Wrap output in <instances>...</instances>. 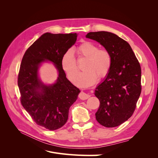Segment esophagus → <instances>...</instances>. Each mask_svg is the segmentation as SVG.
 Masks as SVG:
<instances>
[{"label":"esophagus","instance_id":"obj_1","mask_svg":"<svg viewBox=\"0 0 158 158\" xmlns=\"http://www.w3.org/2000/svg\"><path fill=\"white\" fill-rule=\"evenodd\" d=\"M89 96H90V95L88 94H86L85 92H83V91H81V92L79 94V98L82 100L87 99L88 98H89Z\"/></svg>","mask_w":158,"mask_h":158}]
</instances>
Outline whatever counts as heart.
<instances>
[{"label": "heart", "mask_w": 158, "mask_h": 158, "mask_svg": "<svg viewBox=\"0 0 158 158\" xmlns=\"http://www.w3.org/2000/svg\"><path fill=\"white\" fill-rule=\"evenodd\" d=\"M79 57L86 58L84 69L78 74L74 84L79 87H88L96 82L98 78H106L112 66V56L106 49H99L98 46L90 41H84L77 48ZM61 67L68 78L73 82L78 74V68L73 51L67 50L62 56Z\"/></svg>", "instance_id": "heart-1"}]
</instances>
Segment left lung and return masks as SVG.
Wrapping results in <instances>:
<instances>
[{
	"mask_svg": "<svg viewBox=\"0 0 158 158\" xmlns=\"http://www.w3.org/2000/svg\"><path fill=\"white\" fill-rule=\"evenodd\" d=\"M85 37L103 45L113 59L109 74L95 90L100 102L95 118L106 127L119 126L132 115L141 94L140 63L130 45L114 33L89 32Z\"/></svg>",
	"mask_w": 158,
	"mask_h": 158,
	"instance_id": "8db88e82",
	"label": "left lung"
}]
</instances>
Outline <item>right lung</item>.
<instances>
[{
	"instance_id": "obj_1",
	"label": "right lung",
	"mask_w": 158,
	"mask_h": 158,
	"mask_svg": "<svg viewBox=\"0 0 158 158\" xmlns=\"http://www.w3.org/2000/svg\"><path fill=\"white\" fill-rule=\"evenodd\" d=\"M77 34L45 33L28 48L23 55L18 77L20 102L37 125L50 131L63 127L68 120L70 106L80 89L66 78L60 62L64 52L77 40ZM52 61L59 74L56 82L46 85L38 71L44 61Z\"/></svg>"
}]
</instances>
